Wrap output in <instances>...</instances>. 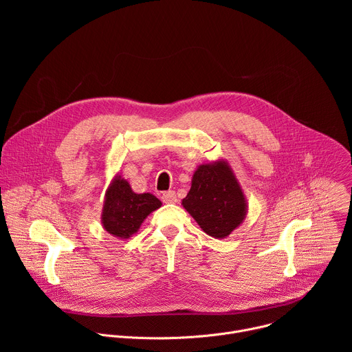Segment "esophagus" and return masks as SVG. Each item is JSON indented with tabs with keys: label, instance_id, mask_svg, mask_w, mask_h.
Wrapping results in <instances>:
<instances>
[{
	"label": "esophagus",
	"instance_id": "obj_1",
	"mask_svg": "<svg viewBox=\"0 0 352 352\" xmlns=\"http://www.w3.org/2000/svg\"><path fill=\"white\" fill-rule=\"evenodd\" d=\"M162 199L164 204H175L177 202V195L174 190H168V192H164L162 195Z\"/></svg>",
	"mask_w": 352,
	"mask_h": 352
}]
</instances>
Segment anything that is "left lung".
<instances>
[{"mask_svg": "<svg viewBox=\"0 0 352 352\" xmlns=\"http://www.w3.org/2000/svg\"><path fill=\"white\" fill-rule=\"evenodd\" d=\"M184 209L208 235L223 239L236 230L248 213V200L227 160L200 164L193 175Z\"/></svg>", "mask_w": 352, "mask_h": 352, "instance_id": "left-lung-1", "label": "left lung"}]
</instances>
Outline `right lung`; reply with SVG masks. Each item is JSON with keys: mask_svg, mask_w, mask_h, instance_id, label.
Instances as JSON below:
<instances>
[{"mask_svg": "<svg viewBox=\"0 0 352 352\" xmlns=\"http://www.w3.org/2000/svg\"><path fill=\"white\" fill-rule=\"evenodd\" d=\"M159 208L162 202L155 195L133 192L129 182L117 174L106 189L102 226L110 235L128 239L139 231L146 217Z\"/></svg>", "mask_w": 352, "mask_h": 352, "instance_id": "right-lung-1", "label": "right lung"}]
</instances>
